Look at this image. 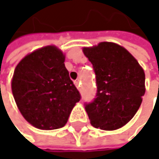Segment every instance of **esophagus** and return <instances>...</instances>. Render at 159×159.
I'll use <instances>...</instances> for the list:
<instances>
[{"label": "esophagus", "mask_w": 159, "mask_h": 159, "mask_svg": "<svg viewBox=\"0 0 159 159\" xmlns=\"http://www.w3.org/2000/svg\"><path fill=\"white\" fill-rule=\"evenodd\" d=\"M80 84H81V83H80L79 80H76V81H75V86H76L78 89L80 88Z\"/></svg>", "instance_id": "1"}]
</instances>
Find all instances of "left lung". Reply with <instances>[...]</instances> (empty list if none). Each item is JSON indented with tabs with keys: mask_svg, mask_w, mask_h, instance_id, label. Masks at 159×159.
<instances>
[{
	"mask_svg": "<svg viewBox=\"0 0 159 159\" xmlns=\"http://www.w3.org/2000/svg\"><path fill=\"white\" fill-rule=\"evenodd\" d=\"M96 75L97 95L85 111L95 128L113 131L124 126L141 106L145 75L135 58L112 42L83 48Z\"/></svg>",
	"mask_w": 159,
	"mask_h": 159,
	"instance_id": "8db88e82",
	"label": "left lung"
}]
</instances>
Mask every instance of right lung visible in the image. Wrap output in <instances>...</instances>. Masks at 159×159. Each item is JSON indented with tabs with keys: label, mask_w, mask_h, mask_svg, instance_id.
I'll return each mask as SVG.
<instances>
[{
	"label": "right lung",
	"mask_w": 159,
	"mask_h": 159,
	"mask_svg": "<svg viewBox=\"0 0 159 159\" xmlns=\"http://www.w3.org/2000/svg\"><path fill=\"white\" fill-rule=\"evenodd\" d=\"M64 60L61 50L47 46L26 55L16 67L12 91L16 105L23 117L38 129L63 127L81 98Z\"/></svg>",
	"instance_id": "1"
}]
</instances>
